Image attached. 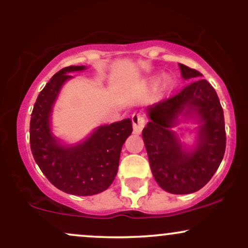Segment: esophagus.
<instances>
[{
    "label": "esophagus",
    "mask_w": 248,
    "mask_h": 248,
    "mask_svg": "<svg viewBox=\"0 0 248 248\" xmlns=\"http://www.w3.org/2000/svg\"><path fill=\"white\" fill-rule=\"evenodd\" d=\"M133 121V129L134 134H140L143 129L144 124H146V119L142 114H133L132 116Z\"/></svg>",
    "instance_id": "1"
}]
</instances>
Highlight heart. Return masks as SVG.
Returning a JSON list of instances; mask_svg holds the SVG:
<instances>
[{
  "label": "heart",
  "instance_id": "b5f03b06",
  "mask_svg": "<svg viewBox=\"0 0 248 248\" xmlns=\"http://www.w3.org/2000/svg\"><path fill=\"white\" fill-rule=\"evenodd\" d=\"M163 78L165 79L164 81L163 80ZM161 81H163V85H162V86H163V90H166V91L169 90V88L171 87L172 84H173L172 79L170 78V77H166V78H163V77H160V76L153 77V78L150 79L149 84L153 88H156L158 86V85L161 84Z\"/></svg>",
  "mask_w": 248,
  "mask_h": 248
}]
</instances>
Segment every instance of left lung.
Here are the masks:
<instances>
[{
	"instance_id": "obj_1",
	"label": "left lung",
	"mask_w": 248,
	"mask_h": 248,
	"mask_svg": "<svg viewBox=\"0 0 248 248\" xmlns=\"http://www.w3.org/2000/svg\"><path fill=\"white\" fill-rule=\"evenodd\" d=\"M184 80L178 94L147 107L142 130L150 169L164 191L187 195L203 187L220 166L226 147L224 112L215 88L203 75L178 64ZM181 121L199 124L192 145L182 142L172 128Z\"/></svg>"
}]
</instances>
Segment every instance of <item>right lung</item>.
<instances>
[{
	"label": "right lung",
	"mask_w": 248,
	"mask_h": 248,
	"mask_svg": "<svg viewBox=\"0 0 248 248\" xmlns=\"http://www.w3.org/2000/svg\"><path fill=\"white\" fill-rule=\"evenodd\" d=\"M86 66H69L45 85L33 106L30 120V147L39 169L57 189L76 196H92L109 187L118 173L124 143L133 132L132 120L94 128L84 140L65 143L52 132V112L70 73Z\"/></svg>",
	"instance_id": "right-lung-1"
}]
</instances>
